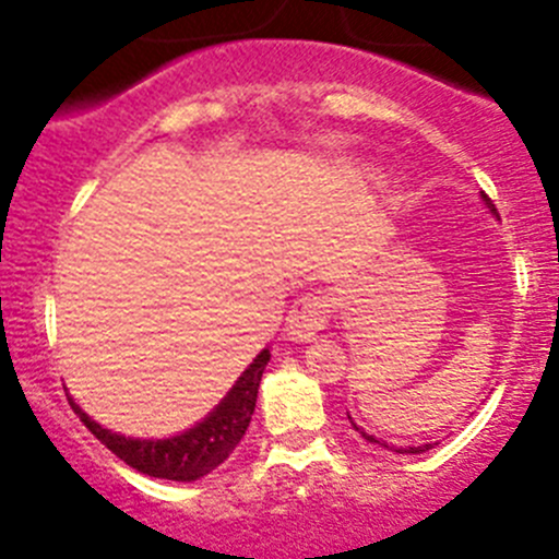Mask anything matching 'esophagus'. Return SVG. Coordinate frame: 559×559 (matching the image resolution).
<instances>
[{
	"label": "esophagus",
	"instance_id": "obj_1",
	"mask_svg": "<svg viewBox=\"0 0 559 559\" xmlns=\"http://www.w3.org/2000/svg\"><path fill=\"white\" fill-rule=\"evenodd\" d=\"M330 308H333V300L328 295H317V292L302 295L286 317V335L292 341L313 338L330 322Z\"/></svg>",
	"mask_w": 559,
	"mask_h": 559
}]
</instances>
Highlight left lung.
<instances>
[{"instance_id": "obj_1", "label": "left lung", "mask_w": 559, "mask_h": 559, "mask_svg": "<svg viewBox=\"0 0 559 559\" xmlns=\"http://www.w3.org/2000/svg\"><path fill=\"white\" fill-rule=\"evenodd\" d=\"M484 202L489 204V207H491V213H497V207H495V204H491V199L486 197V193H484ZM352 429H355L357 435H360L362 440H366V442H377V445H382V448H390L388 442H379V440H373L371 435H366V431H362L360 426H355V424H352ZM429 448H435V445H431V442H429V445H417V448H399V451H395V448H393V451H395V453H424V451H429Z\"/></svg>"}]
</instances>
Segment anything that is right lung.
I'll return each mask as SVG.
<instances>
[{
    "instance_id": "obj_1",
    "label": "right lung",
    "mask_w": 559,
    "mask_h": 559,
    "mask_svg": "<svg viewBox=\"0 0 559 559\" xmlns=\"http://www.w3.org/2000/svg\"><path fill=\"white\" fill-rule=\"evenodd\" d=\"M270 360V349H262L257 360L242 371L235 388L229 390L224 401L204 417L202 424L193 426L191 431L171 440H130V437L111 435L108 429L97 426L86 412L70 401L75 415L81 417V424L108 448L117 459H122L128 467L139 469V473L150 475V478L164 480H199L204 475L213 473L215 467L226 462L240 445L242 435H246L248 424H251L253 406H257L259 382H262L264 366Z\"/></svg>"
}]
</instances>
